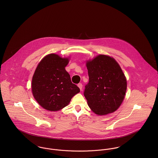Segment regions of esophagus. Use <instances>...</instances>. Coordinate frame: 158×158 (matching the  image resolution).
Here are the masks:
<instances>
[{
  "label": "esophagus",
  "instance_id": "esophagus-1",
  "mask_svg": "<svg viewBox=\"0 0 158 158\" xmlns=\"http://www.w3.org/2000/svg\"><path fill=\"white\" fill-rule=\"evenodd\" d=\"M78 87L80 88V89L81 90H82V88H83V85L81 83H79L78 84Z\"/></svg>",
  "mask_w": 158,
  "mask_h": 158
}]
</instances>
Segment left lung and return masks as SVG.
Wrapping results in <instances>:
<instances>
[{"label":"left lung","mask_w":158,"mask_h":158,"mask_svg":"<svg viewBox=\"0 0 158 158\" xmlns=\"http://www.w3.org/2000/svg\"><path fill=\"white\" fill-rule=\"evenodd\" d=\"M89 83L84 95L91 110L103 115L115 111L121 105L127 91L126 77L112 57L99 55L86 62Z\"/></svg>","instance_id":"8db88e82"}]
</instances>
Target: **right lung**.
<instances>
[{
	"label": "right lung",
	"mask_w": 158,
	"mask_h": 158,
	"mask_svg": "<svg viewBox=\"0 0 158 158\" xmlns=\"http://www.w3.org/2000/svg\"><path fill=\"white\" fill-rule=\"evenodd\" d=\"M69 62L68 58L48 54L42 59L35 71L31 82L32 94L45 110L56 111L63 109L80 91L72 83L65 69Z\"/></svg>",
	"instance_id": "1"
}]
</instances>
